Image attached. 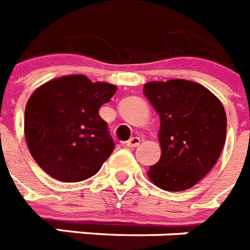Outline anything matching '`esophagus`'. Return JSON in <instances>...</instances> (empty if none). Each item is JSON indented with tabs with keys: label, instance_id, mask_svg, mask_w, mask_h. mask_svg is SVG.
Segmentation results:
<instances>
[{
	"label": "esophagus",
	"instance_id": "34e87169",
	"mask_svg": "<svg viewBox=\"0 0 250 250\" xmlns=\"http://www.w3.org/2000/svg\"><path fill=\"white\" fill-rule=\"evenodd\" d=\"M139 145H141V138L138 137H133L126 142L127 147H138Z\"/></svg>",
	"mask_w": 250,
	"mask_h": 250
}]
</instances>
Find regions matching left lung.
I'll list each match as a JSON object with an SVG mask.
<instances>
[{
    "label": "left lung",
    "mask_w": 250,
    "mask_h": 250,
    "mask_svg": "<svg viewBox=\"0 0 250 250\" xmlns=\"http://www.w3.org/2000/svg\"><path fill=\"white\" fill-rule=\"evenodd\" d=\"M145 94L160 115L161 157L149 179L165 191H185L210 171L226 141V112L207 87L187 80L153 81Z\"/></svg>",
    "instance_id": "1"
}]
</instances>
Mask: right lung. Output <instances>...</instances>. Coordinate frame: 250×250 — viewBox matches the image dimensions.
Instances as JSON below:
<instances>
[{
	"label": "right lung",
	"mask_w": 250,
	"mask_h": 250,
	"mask_svg": "<svg viewBox=\"0 0 250 250\" xmlns=\"http://www.w3.org/2000/svg\"><path fill=\"white\" fill-rule=\"evenodd\" d=\"M117 87L86 76L51 80L32 94L24 112L29 152L50 177L62 182L90 178L115 148L99 108Z\"/></svg>",
	"instance_id": "add662e5"
}]
</instances>
